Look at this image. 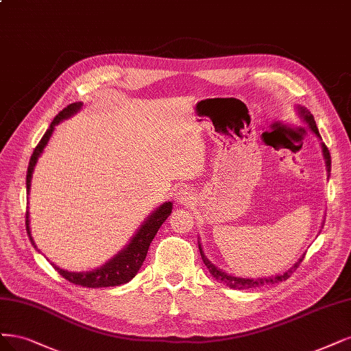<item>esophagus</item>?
Returning a JSON list of instances; mask_svg holds the SVG:
<instances>
[{"label": "esophagus", "mask_w": 351, "mask_h": 351, "mask_svg": "<svg viewBox=\"0 0 351 351\" xmlns=\"http://www.w3.org/2000/svg\"><path fill=\"white\" fill-rule=\"evenodd\" d=\"M196 200V195L190 189H181L177 191L176 202L178 204H183V206H191Z\"/></svg>", "instance_id": "1"}]
</instances>
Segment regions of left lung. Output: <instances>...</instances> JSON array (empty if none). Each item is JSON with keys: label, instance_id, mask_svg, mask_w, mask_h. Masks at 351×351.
I'll use <instances>...</instances> for the list:
<instances>
[{"label": "left lung", "instance_id": "obj_1", "mask_svg": "<svg viewBox=\"0 0 351 351\" xmlns=\"http://www.w3.org/2000/svg\"><path fill=\"white\" fill-rule=\"evenodd\" d=\"M298 112H299V116L304 119V122L309 126V129L315 134L319 139H321V135L318 132V128H317V123H315V119H313V116L311 114L309 110H306L305 107H300L298 106ZM321 148H322V155H324V160H325V165H327V171H328V177H330V171H331V155H330V151L328 148L325 147V143L321 142ZM199 250H200V256H202V260L204 263V265H206L209 273L215 277V279L217 282H221L223 285H226L228 287L231 289H239V291H243V289H250V287H258V286H264V285H274V283H279V282H283L286 279H289L291 277V274L299 267V264L302 263V260H304L305 254L302 256L291 269L286 270L285 273L282 274H277V276H271V277H264V279H244V277H234L231 274H226L225 271H222L221 269L215 267V265L208 260V257L204 256V252L202 250V245L199 243Z\"/></svg>", "mask_w": 351, "mask_h": 351}]
</instances>
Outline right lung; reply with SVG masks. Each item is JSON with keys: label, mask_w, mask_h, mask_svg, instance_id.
Listing matches in <instances>:
<instances>
[{"label": "right lung", "mask_w": 351, "mask_h": 351, "mask_svg": "<svg viewBox=\"0 0 351 351\" xmlns=\"http://www.w3.org/2000/svg\"><path fill=\"white\" fill-rule=\"evenodd\" d=\"M82 103H72L69 106H66L62 112H59L58 116L53 119V122L51 123L49 129L45 132L43 138L40 139V142L38 143V147L34 148L32 158L29 161V167H27V176H26V189H27V195L30 191V186H32V176L34 171L36 162H38L40 154L43 152L45 147L49 142L52 132L55 129V126L62 122L64 119L71 117L72 114H75L80 108H81ZM173 210V203L171 202H165L162 203L160 208H156L147 219L143 221V223L141 225V228L136 231V234L134 235V238L130 239V243L120 251L119 254L110 260L107 261L101 267L95 269L93 271H81V273H75V271H68L64 269H59L58 265L52 264L55 270H58V273L66 279L68 282L78 285V286H84V287H110V286H120L125 285L129 280L134 279L136 276V273L139 271L141 265L147 257L148 248L152 243L154 237L158 232L160 226L165 222V219L170 216ZM29 210L26 212V229L29 238L32 241V244L34 245V241L32 238V232H30V223H29ZM36 248V245H34Z\"/></svg>", "instance_id": "add662e5"}]
</instances>
